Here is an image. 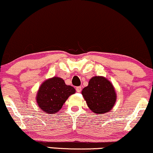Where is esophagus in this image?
I'll return each mask as SVG.
<instances>
[{
	"label": "esophagus",
	"instance_id": "obj_1",
	"mask_svg": "<svg viewBox=\"0 0 153 153\" xmlns=\"http://www.w3.org/2000/svg\"><path fill=\"white\" fill-rule=\"evenodd\" d=\"M76 90L77 92H81V91H82V87H77L76 88Z\"/></svg>",
	"mask_w": 153,
	"mask_h": 153
}]
</instances>
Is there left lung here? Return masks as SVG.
<instances>
[{
    "mask_svg": "<svg viewBox=\"0 0 153 153\" xmlns=\"http://www.w3.org/2000/svg\"><path fill=\"white\" fill-rule=\"evenodd\" d=\"M89 108L95 114L109 112L114 107L117 94L114 86L105 76H93L82 91Z\"/></svg>",
    "mask_w": 153,
    "mask_h": 153,
    "instance_id": "1",
    "label": "left lung"
}]
</instances>
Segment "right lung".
Here are the masks:
<instances>
[{"mask_svg":"<svg viewBox=\"0 0 153 153\" xmlns=\"http://www.w3.org/2000/svg\"><path fill=\"white\" fill-rule=\"evenodd\" d=\"M75 92L74 88L66 85L63 79L54 76L45 80L41 84L36 99L43 112L54 114L62 108L70 95Z\"/></svg>","mask_w":153,"mask_h":153,"instance_id":"obj_1","label":"right lung"}]
</instances>
